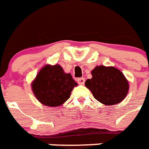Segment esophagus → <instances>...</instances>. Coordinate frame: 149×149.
Here are the masks:
<instances>
[{"instance_id":"1","label":"esophagus","mask_w":149,"mask_h":149,"mask_svg":"<svg viewBox=\"0 0 149 149\" xmlns=\"http://www.w3.org/2000/svg\"><path fill=\"white\" fill-rule=\"evenodd\" d=\"M77 81H78V82L80 84H84V81H85V80H84V78H78V79H77Z\"/></svg>"}]
</instances>
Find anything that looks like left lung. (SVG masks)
Here are the masks:
<instances>
[{
  "label": "left lung",
  "instance_id": "1",
  "mask_svg": "<svg viewBox=\"0 0 149 149\" xmlns=\"http://www.w3.org/2000/svg\"><path fill=\"white\" fill-rule=\"evenodd\" d=\"M91 74L92 78L85 81V86L99 102L105 105H114L126 97L129 84L120 70L100 65L91 71Z\"/></svg>",
  "mask_w": 149,
  "mask_h": 149
}]
</instances>
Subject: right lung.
Instances as JSON below:
<instances>
[{
    "label": "right lung",
    "mask_w": 149,
    "mask_h": 149,
    "mask_svg": "<svg viewBox=\"0 0 149 149\" xmlns=\"http://www.w3.org/2000/svg\"><path fill=\"white\" fill-rule=\"evenodd\" d=\"M78 84L59 65H45L31 84L32 91L41 104L50 107L60 106L71 95Z\"/></svg>",
    "instance_id": "obj_1"
}]
</instances>
